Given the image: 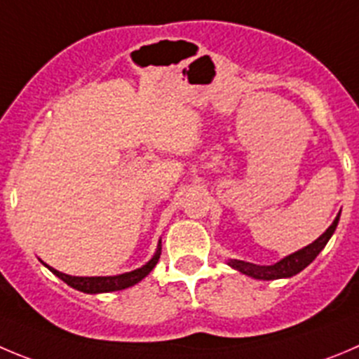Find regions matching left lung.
I'll use <instances>...</instances> for the list:
<instances>
[{
    "label": "left lung",
    "mask_w": 359,
    "mask_h": 359,
    "mask_svg": "<svg viewBox=\"0 0 359 359\" xmlns=\"http://www.w3.org/2000/svg\"><path fill=\"white\" fill-rule=\"evenodd\" d=\"M338 221H340V212L337 214V217L333 219V223L330 225V229L316 239L308 246L301 248V250L294 251L290 255L283 257L280 262L273 264V266H257V264L244 262V260H229V266L233 267L239 273L246 274V276L255 278V280H280V278H290L294 274L301 273L306 266H310L316 257L319 255L320 251L324 250V246L327 244V241L331 239V236L334 233L338 226Z\"/></svg>",
    "instance_id": "1"
}]
</instances>
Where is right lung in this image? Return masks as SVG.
Listing matches in <instances>:
<instances>
[{
	"label": "right lung",
	"mask_w": 359,
	"mask_h": 359,
	"mask_svg": "<svg viewBox=\"0 0 359 359\" xmlns=\"http://www.w3.org/2000/svg\"><path fill=\"white\" fill-rule=\"evenodd\" d=\"M161 257V241L157 243L156 253L152 255V259L145 264V266L138 267V269L129 271V273L123 274H116V276H70V274L60 273L56 271L55 267L48 266V264H43V266L48 267L53 274L63 280L67 285H70L72 289L79 290V292L85 294H102V292H115V290H123L127 287H133L136 283L143 280L150 271L156 267V264L159 262Z\"/></svg>",
	"instance_id": "right-lung-1"
}]
</instances>
